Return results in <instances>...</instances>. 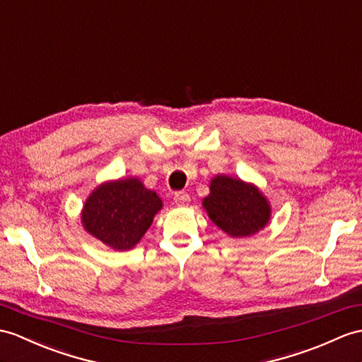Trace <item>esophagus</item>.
<instances>
[{
  "label": "esophagus",
  "instance_id": "34e87169",
  "mask_svg": "<svg viewBox=\"0 0 362 362\" xmlns=\"http://www.w3.org/2000/svg\"><path fill=\"white\" fill-rule=\"evenodd\" d=\"M189 200H191V197H189L188 192L180 191V192H175V194H174L175 205H179V206H187L189 204Z\"/></svg>",
  "mask_w": 362,
  "mask_h": 362
}]
</instances>
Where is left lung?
<instances>
[{
	"mask_svg": "<svg viewBox=\"0 0 362 362\" xmlns=\"http://www.w3.org/2000/svg\"><path fill=\"white\" fill-rule=\"evenodd\" d=\"M208 217L231 238H250L272 217L270 202L257 187L230 175H216L202 202Z\"/></svg>",
	"mask_w": 362,
	"mask_h": 362,
	"instance_id": "left-lung-1",
	"label": "left lung"
}]
</instances>
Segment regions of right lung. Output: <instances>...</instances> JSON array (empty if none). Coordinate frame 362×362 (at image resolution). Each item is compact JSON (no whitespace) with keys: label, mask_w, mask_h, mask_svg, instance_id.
Here are the masks:
<instances>
[{"label":"right lung","mask_w":362,"mask_h":362,"mask_svg":"<svg viewBox=\"0 0 362 362\" xmlns=\"http://www.w3.org/2000/svg\"><path fill=\"white\" fill-rule=\"evenodd\" d=\"M162 206V199L137 177L111 180L90 192L83 205L81 223L109 248L124 251L145 236Z\"/></svg>","instance_id":"add662e5"}]
</instances>
